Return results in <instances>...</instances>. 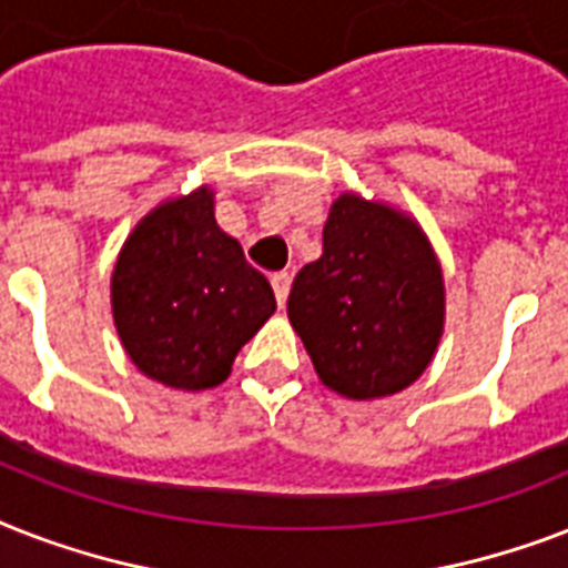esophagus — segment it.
Returning a JSON list of instances; mask_svg holds the SVG:
<instances>
[{
    "mask_svg": "<svg viewBox=\"0 0 568 568\" xmlns=\"http://www.w3.org/2000/svg\"><path fill=\"white\" fill-rule=\"evenodd\" d=\"M271 285H274V294H276V303L283 306L288 292H292V274L288 271H280V274L271 276Z\"/></svg>",
    "mask_w": 568,
    "mask_h": 568,
    "instance_id": "esophagus-1",
    "label": "esophagus"
}]
</instances>
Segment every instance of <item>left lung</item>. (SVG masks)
Segmentation results:
<instances>
[{
    "instance_id": "left-lung-1",
    "label": "left lung",
    "mask_w": 568,
    "mask_h": 568,
    "mask_svg": "<svg viewBox=\"0 0 568 568\" xmlns=\"http://www.w3.org/2000/svg\"><path fill=\"white\" fill-rule=\"evenodd\" d=\"M288 321L324 386L351 400L395 395L439 347V258L413 217L342 194L324 223V253L294 276Z\"/></svg>"
}]
</instances>
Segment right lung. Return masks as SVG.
Instances as JSON below:
<instances>
[{
    "mask_svg": "<svg viewBox=\"0 0 568 568\" xmlns=\"http://www.w3.org/2000/svg\"><path fill=\"white\" fill-rule=\"evenodd\" d=\"M274 310V288L217 226L205 185L146 214L111 276V312L129 359L185 392L230 377Z\"/></svg>",
    "mask_w": 568,
    "mask_h": 568,
    "instance_id": "right-lung-1",
    "label": "right lung"
}]
</instances>
